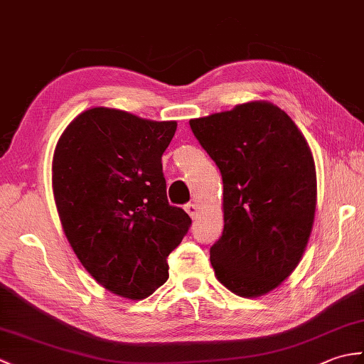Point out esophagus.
I'll return each mask as SVG.
<instances>
[{
    "instance_id": "esophagus-1",
    "label": "esophagus",
    "mask_w": 364,
    "mask_h": 364,
    "mask_svg": "<svg viewBox=\"0 0 364 364\" xmlns=\"http://www.w3.org/2000/svg\"><path fill=\"white\" fill-rule=\"evenodd\" d=\"M184 210H186V213L191 215V219L196 220L198 218V206L196 203H188L184 206Z\"/></svg>"
}]
</instances>
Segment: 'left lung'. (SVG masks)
<instances>
[{"mask_svg":"<svg viewBox=\"0 0 364 364\" xmlns=\"http://www.w3.org/2000/svg\"><path fill=\"white\" fill-rule=\"evenodd\" d=\"M219 167L223 231L210 249L218 280L241 297L277 288L297 267L316 210V168L296 123L266 102L189 120Z\"/></svg>","mask_w":364,"mask_h":364,"instance_id":"8db88e82","label":"left lung"}]
</instances>
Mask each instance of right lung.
Listing matches in <instances>:
<instances>
[{
	"label": "right lung",
	"instance_id": "right-lung-1",
	"mask_svg": "<svg viewBox=\"0 0 364 364\" xmlns=\"http://www.w3.org/2000/svg\"><path fill=\"white\" fill-rule=\"evenodd\" d=\"M176 122L107 107L80 114L53 156V192L65 236L87 272L122 297H149L191 227L168 205L161 156Z\"/></svg>",
	"mask_w": 364,
	"mask_h": 364
}]
</instances>
